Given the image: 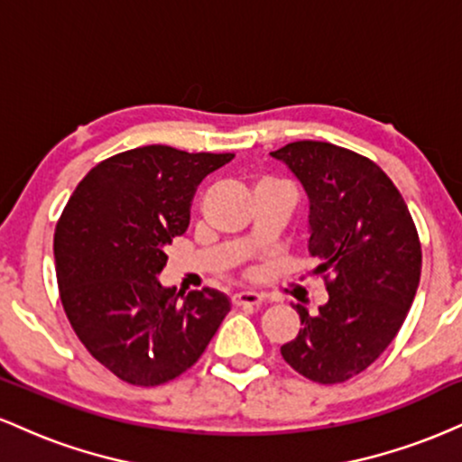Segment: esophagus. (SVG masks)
Returning a JSON list of instances; mask_svg holds the SVG:
<instances>
[{
	"label": "esophagus",
	"mask_w": 462,
	"mask_h": 462,
	"mask_svg": "<svg viewBox=\"0 0 462 462\" xmlns=\"http://www.w3.org/2000/svg\"><path fill=\"white\" fill-rule=\"evenodd\" d=\"M235 306H261L264 301V295L256 293V291H241V293H235Z\"/></svg>",
	"instance_id": "esophagus-1"
}]
</instances>
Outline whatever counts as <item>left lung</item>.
<instances>
[{
  "mask_svg": "<svg viewBox=\"0 0 462 462\" xmlns=\"http://www.w3.org/2000/svg\"><path fill=\"white\" fill-rule=\"evenodd\" d=\"M309 198V254L326 273L317 315L298 304L301 328L280 347L298 374L346 383L400 332L421 275V245L408 206L369 158L332 143L295 141L272 152Z\"/></svg>",
  "mask_w": 462,
  "mask_h": 462,
  "instance_id": "left-lung-1",
  "label": "left lung"
}]
</instances>
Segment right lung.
Listing matches in <instances>:
<instances>
[{
  "mask_svg": "<svg viewBox=\"0 0 462 462\" xmlns=\"http://www.w3.org/2000/svg\"><path fill=\"white\" fill-rule=\"evenodd\" d=\"M232 158L136 147L93 167L65 206L54 235L62 306L84 347L125 383L178 378L230 312L221 291L176 293L158 275L198 184Z\"/></svg>",
  "mask_w": 462,
  "mask_h": 462,
  "instance_id": "right-lung-1",
  "label": "right lung"
}]
</instances>
